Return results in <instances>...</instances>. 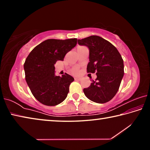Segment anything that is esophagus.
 I'll return each mask as SVG.
<instances>
[{"label": "esophagus", "mask_w": 150, "mask_h": 150, "mask_svg": "<svg viewBox=\"0 0 150 150\" xmlns=\"http://www.w3.org/2000/svg\"><path fill=\"white\" fill-rule=\"evenodd\" d=\"M75 79L77 80V81H81V80H82V77H75Z\"/></svg>", "instance_id": "esophagus-1"}]
</instances>
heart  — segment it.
I'll return each instance as SVG.
<instances>
[{"instance_id":"b5f03b06","label":"heart","mask_w":150,"mask_h":150,"mask_svg":"<svg viewBox=\"0 0 150 150\" xmlns=\"http://www.w3.org/2000/svg\"><path fill=\"white\" fill-rule=\"evenodd\" d=\"M73 73H74V74H77L78 73V72H79V71H78V69H77V68H74V69H73Z\"/></svg>"}]
</instances>
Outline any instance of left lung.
Returning <instances> with one entry per match:
<instances>
[{"label": "left lung", "instance_id": "1", "mask_svg": "<svg viewBox=\"0 0 150 150\" xmlns=\"http://www.w3.org/2000/svg\"><path fill=\"white\" fill-rule=\"evenodd\" d=\"M79 45L89 50L87 72L96 73L95 81L83 89L88 99L96 103L110 101L120 87L124 76V62L118 50L107 40L98 35H91L77 40Z\"/></svg>", "mask_w": 150, "mask_h": 150}]
</instances>
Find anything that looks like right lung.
<instances>
[{"label":"right lung","instance_id":"add662e5","mask_svg":"<svg viewBox=\"0 0 150 150\" xmlns=\"http://www.w3.org/2000/svg\"><path fill=\"white\" fill-rule=\"evenodd\" d=\"M76 44L77 38L45 40L26 59L24 69L26 83L32 95L43 105H57L67 97L74 78L67 73L56 76L54 65L57 61H63Z\"/></svg>","mask_w":150,"mask_h":150}]
</instances>
